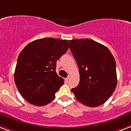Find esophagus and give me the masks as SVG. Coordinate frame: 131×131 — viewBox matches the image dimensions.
Returning <instances> with one entry per match:
<instances>
[{
	"label": "esophagus",
	"instance_id": "esophagus-1",
	"mask_svg": "<svg viewBox=\"0 0 131 131\" xmlns=\"http://www.w3.org/2000/svg\"><path fill=\"white\" fill-rule=\"evenodd\" d=\"M70 75H68V77L66 79V81H68L69 79H70Z\"/></svg>",
	"mask_w": 131,
	"mask_h": 131
}]
</instances>
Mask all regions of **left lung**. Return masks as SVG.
<instances>
[{
	"instance_id": "left-lung-1",
	"label": "left lung",
	"mask_w": 131,
	"mask_h": 131,
	"mask_svg": "<svg viewBox=\"0 0 131 131\" xmlns=\"http://www.w3.org/2000/svg\"><path fill=\"white\" fill-rule=\"evenodd\" d=\"M69 46L79 69V84L72 89L77 100L91 107L102 104L117 85L115 59L105 46L92 39L70 40Z\"/></svg>"
}]
</instances>
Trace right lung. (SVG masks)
<instances>
[{
  "label": "right lung",
  "instance_id": "add662e5",
  "mask_svg": "<svg viewBox=\"0 0 131 131\" xmlns=\"http://www.w3.org/2000/svg\"><path fill=\"white\" fill-rule=\"evenodd\" d=\"M68 40L43 38L27 44L19 54L14 81L30 104L43 106L54 100L64 80L56 72V62L68 50Z\"/></svg>",
  "mask_w": 131,
  "mask_h": 131
}]
</instances>
